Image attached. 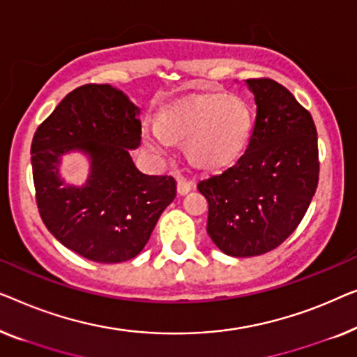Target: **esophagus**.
Returning a JSON list of instances; mask_svg holds the SVG:
<instances>
[{"label": "esophagus", "mask_w": 357, "mask_h": 357, "mask_svg": "<svg viewBox=\"0 0 357 357\" xmlns=\"http://www.w3.org/2000/svg\"><path fill=\"white\" fill-rule=\"evenodd\" d=\"M192 188H194L192 181H185V179H179V181H178L176 189H178V194H179V195H185Z\"/></svg>", "instance_id": "obj_1"}]
</instances>
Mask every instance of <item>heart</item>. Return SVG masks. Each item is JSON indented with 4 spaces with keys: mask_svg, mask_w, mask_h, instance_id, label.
<instances>
[{
    "mask_svg": "<svg viewBox=\"0 0 357 357\" xmlns=\"http://www.w3.org/2000/svg\"><path fill=\"white\" fill-rule=\"evenodd\" d=\"M254 113L234 93H197L176 100L155 116V129L144 130L145 149L165 153V142L184 144L190 167L204 173H220L236 165L248 150Z\"/></svg>",
    "mask_w": 357,
    "mask_h": 357,
    "instance_id": "obj_1",
    "label": "heart"
}]
</instances>
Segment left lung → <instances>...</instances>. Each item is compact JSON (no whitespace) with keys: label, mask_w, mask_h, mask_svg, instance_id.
Wrapping results in <instances>:
<instances>
[{"label":"left lung","mask_w":357,"mask_h":357,"mask_svg":"<svg viewBox=\"0 0 357 357\" xmlns=\"http://www.w3.org/2000/svg\"><path fill=\"white\" fill-rule=\"evenodd\" d=\"M257 114L243 157L197 189L208 202L207 233L231 257H254L283 243L307 212L319 184L314 119L272 79H248Z\"/></svg>","instance_id":"8db88e82"}]
</instances>
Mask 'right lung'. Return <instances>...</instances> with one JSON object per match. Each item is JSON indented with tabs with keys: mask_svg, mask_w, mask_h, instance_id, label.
I'll return each instance as SVG.
<instances>
[{
	"mask_svg": "<svg viewBox=\"0 0 357 357\" xmlns=\"http://www.w3.org/2000/svg\"><path fill=\"white\" fill-rule=\"evenodd\" d=\"M137 114L121 90L85 84L35 130L30 153L40 217L59 243L93 262L134 259L176 197L174 178L144 174L130 158L142 134ZM71 149L91 158L82 188L59 178L61 155Z\"/></svg>",
	"mask_w": 357,
	"mask_h": 357,
	"instance_id": "1",
	"label": "right lung"
}]
</instances>
